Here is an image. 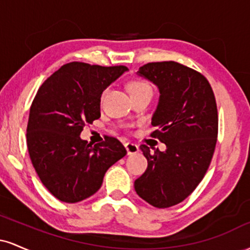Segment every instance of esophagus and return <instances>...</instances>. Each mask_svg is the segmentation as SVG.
Masks as SVG:
<instances>
[{"label":"esophagus","mask_w":250,"mask_h":250,"mask_svg":"<svg viewBox=\"0 0 250 250\" xmlns=\"http://www.w3.org/2000/svg\"><path fill=\"white\" fill-rule=\"evenodd\" d=\"M125 149H127V154L128 155H134V154L139 153V150H140L139 146L135 145V143H131V142L125 143Z\"/></svg>","instance_id":"esophagus-1"}]
</instances>
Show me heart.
I'll return each instance as SVG.
<instances>
[{
    "mask_svg": "<svg viewBox=\"0 0 250 250\" xmlns=\"http://www.w3.org/2000/svg\"><path fill=\"white\" fill-rule=\"evenodd\" d=\"M129 91H130L131 95L134 94H141V93H153V89L151 85L148 82L142 81V80H134L129 83ZM105 94V91L103 93V95Z\"/></svg>",
    "mask_w": 250,
    "mask_h": 250,
    "instance_id": "heart-1",
    "label": "heart"
}]
</instances>
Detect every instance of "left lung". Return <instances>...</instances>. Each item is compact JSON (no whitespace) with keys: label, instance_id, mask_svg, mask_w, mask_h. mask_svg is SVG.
I'll use <instances>...</instances> for the list:
<instances>
[{"label":"left lung","instance_id":"left-lung-1","mask_svg":"<svg viewBox=\"0 0 250 250\" xmlns=\"http://www.w3.org/2000/svg\"><path fill=\"white\" fill-rule=\"evenodd\" d=\"M137 74L159 88V104L151 119L156 130L150 136L167 149L140 147L148 167L134 187L149 205L168 208L187 199L207 173L219 129L216 101L208 80L181 63H147Z\"/></svg>","mask_w":250,"mask_h":250}]
</instances>
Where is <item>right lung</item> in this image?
Listing matches in <instances>:
<instances>
[{"instance_id": "right-lung-1", "label": "right lung", "mask_w": 250, "mask_h": 250, "mask_svg": "<svg viewBox=\"0 0 250 250\" xmlns=\"http://www.w3.org/2000/svg\"><path fill=\"white\" fill-rule=\"evenodd\" d=\"M127 70L125 65L70 62L37 90L27 125L28 151L43 186L62 202L95 194L105 171L127 154L115 137L94 147L80 137L87 123L101 116L103 90Z\"/></svg>"}]
</instances>
